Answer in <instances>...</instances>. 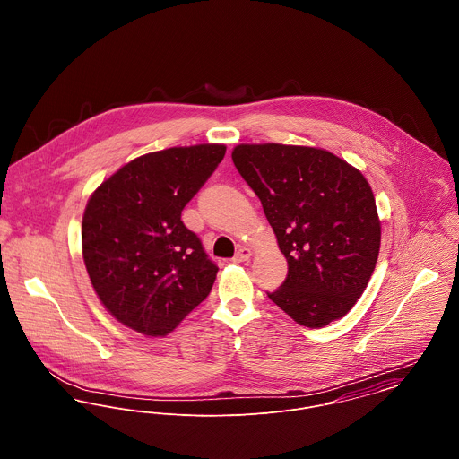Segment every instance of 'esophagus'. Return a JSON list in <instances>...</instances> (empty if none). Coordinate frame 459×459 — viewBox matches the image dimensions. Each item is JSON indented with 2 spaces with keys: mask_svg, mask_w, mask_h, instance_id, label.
<instances>
[{
  "mask_svg": "<svg viewBox=\"0 0 459 459\" xmlns=\"http://www.w3.org/2000/svg\"><path fill=\"white\" fill-rule=\"evenodd\" d=\"M249 258H251V251H249L247 247H240V249L235 253V256H233V262H247Z\"/></svg>",
  "mask_w": 459,
  "mask_h": 459,
  "instance_id": "1",
  "label": "esophagus"
}]
</instances>
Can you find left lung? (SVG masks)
Masks as SVG:
<instances>
[{
    "instance_id": "8db88e82",
    "label": "left lung",
    "mask_w": 459,
    "mask_h": 459,
    "mask_svg": "<svg viewBox=\"0 0 459 459\" xmlns=\"http://www.w3.org/2000/svg\"><path fill=\"white\" fill-rule=\"evenodd\" d=\"M240 177L262 201L284 282L268 299L304 327L342 318L364 293L380 253V221L368 180L333 153L286 144H238Z\"/></svg>"
}]
</instances>
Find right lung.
<instances>
[{
	"label": "right lung",
	"instance_id": "right-lung-1",
	"mask_svg": "<svg viewBox=\"0 0 459 459\" xmlns=\"http://www.w3.org/2000/svg\"><path fill=\"white\" fill-rule=\"evenodd\" d=\"M224 153V144L146 153L90 197L82 258L100 302L124 325L166 335L208 297L219 268L182 210Z\"/></svg>",
	"mask_w": 459,
	"mask_h": 459
}]
</instances>
